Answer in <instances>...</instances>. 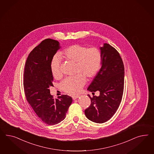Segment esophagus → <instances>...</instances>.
I'll use <instances>...</instances> for the list:
<instances>
[{"mask_svg": "<svg viewBox=\"0 0 154 154\" xmlns=\"http://www.w3.org/2000/svg\"><path fill=\"white\" fill-rule=\"evenodd\" d=\"M79 95H72V98L73 100H75V99H77V98H79Z\"/></svg>", "mask_w": 154, "mask_h": 154, "instance_id": "1", "label": "esophagus"}]
</instances>
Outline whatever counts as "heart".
Instances as JSON below:
<instances>
[{
    "instance_id": "heart-1",
    "label": "heart",
    "mask_w": 154,
    "mask_h": 154,
    "mask_svg": "<svg viewBox=\"0 0 154 154\" xmlns=\"http://www.w3.org/2000/svg\"><path fill=\"white\" fill-rule=\"evenodd\" d=\"M61 55L75 63L76 75L66 78L61 83V89L66 93H79L86 84V77L92 78L99 70L102 64V53L97 47H88L79 45H74L67 47L61 52ZM61 58L55 55L52 58L50 69L55 79L63 75L60 68Z\"/></svg>"
}]
</instances>
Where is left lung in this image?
I'll use <instances>...</instances> for the list:
<instances>
[{
    "instance_id": "obj_1",
    "label": "left lung",
    "mask_w": 154,
    "mask_h": 154,
    "mask_svg": "<svg viewBox=\"0 0 154 154\" xmlns=\"http://www.w3.org/2000/svg\"><path fill=\"white\" fill-rule=\"evenodd\" d=\"M102 66L88 90L99 95L91 97V104L85 110L86 117L96 123L109 120L120 106L124 91V66L116 50L108 43L100 47Z\"/></svg>"
}]
</instances>
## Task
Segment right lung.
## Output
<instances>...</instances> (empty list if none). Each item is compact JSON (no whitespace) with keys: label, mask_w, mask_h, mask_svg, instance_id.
<instances>
[{"label":"right lung","mask_w":154,"mask_h":154,"mask_svg":"<svg viewBox=\"0 0 154 154\" xmlns=\"http://www.w3.org/2000/svg\"><path fill=\"white\" fill-rule=\"evenodd\" d=\"M60 48L59 42L46 39L29 54L25 63L23 88L26 100L41 120L47 125H55L65 119L72 98L62 95L54 99L49 88L53 75L50 63Z\"/></svg>","instance_id":"right-lung-1"}]
</instances>
